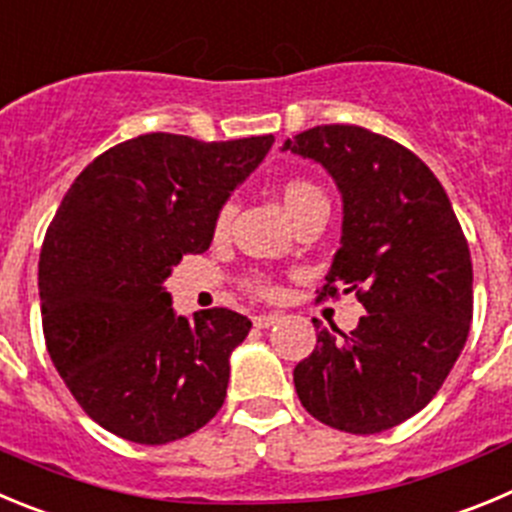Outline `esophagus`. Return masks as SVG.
<instances>
[{
    "instance_id": "34e87169",
    "label": "esophagus",
    "mask_w": 512,
    "mask_h": 512,
    "mask_svg": "<svg viewBox=\"0 0 512 512\" xmlns=\"http://www.w3.org/2000/svg\"><path fill=\"white\" fill-rule=\"evenodd\" d=\"M283 319V316H280V313H260V316H255V326L257 329H267V326H273V324H278V321Z\"/></svg>"
}]
</instances>
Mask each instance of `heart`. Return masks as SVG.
<instances>
[{"mask_svg":"<svg viewBox=\"0 0 512 512\" xmlns=\"http://www.w3.org/2000/svg\"><path fill=\"white\" fill-rule=\"evenodd\" d=\"M316 196H321V191L308 181H290V183H285V188H283V199H285V206H288L290 214H293V211H296L303 201L316 199ZM232 214H234L232 201L222 204V209L216 211V219H214L216 234H222L224 229L229 227V219H232ZM245 285L252 290V293H257V296H273L275 293V283L267 278V275H250V278L245 280Z\"/></svg>","mask_w":512,"mask_h":512,"instance_id":"heart-1","label":"heart"}]
</instances>
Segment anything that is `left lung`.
I'll use <instances>...</instances> for the list:
<instances>
[{
	"label": "left lung",
	"mask_w": 512,
	"mask_h": 512,
	"mask_svg": "<svg viewBox=\"0 0 512 512\" xmlns=\"http://www.w3.org/2000/svg\"><path fill=\"white\" fill-rule=\"evenodd\" d=\"M283 150L324 165L342 191V247L319 298L354 293L357 329L316 326L293 370L316 421L380 434L431 403L472 326V257L439 178L418 155L357 124H321Z\"/></svg>",
	"instance_id": "1"
}]
</instances>
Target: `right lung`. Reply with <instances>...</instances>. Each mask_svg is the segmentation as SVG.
Masks as SVG:
<instances>
[{
  "label": "right lung",
  "mask_w": 512,
  "mask_h": 512,
  "mask_svg": "<svg viewBox=\"0 0 512 512\" xmlns=\"http://www.w3.org/2000/svg\"><path fill=\"white\" fill-rule=\"evenodd\" d=\"M273 142L150 132L91 160L63 196L38 265L45 347L101 428L168 444L222 408L252 321L229 308L176 316L163 280L209 250L216 211Z\"/></svg>",
  "instance_id": "add662e5"
}]
</instances>
